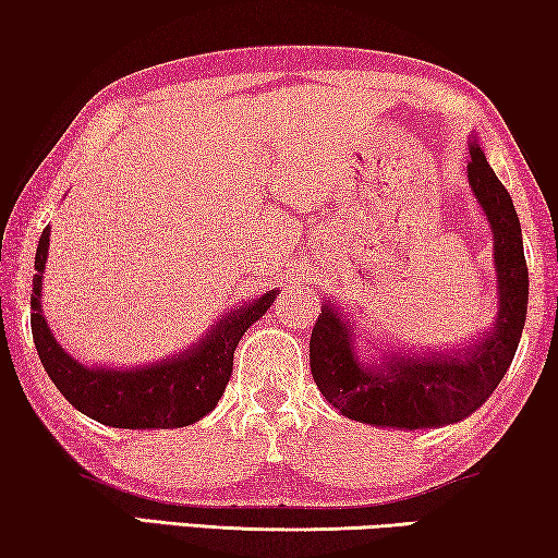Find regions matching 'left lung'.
Returning a JSON list of instances; mask_svg holds the SVG:
<instances>
[{
  "label": "left lung",
  "mask_w": 558,
  "mask_h": 558,
  "mask_svg": "<svg viewBox=\"0 0 558 558\" xmlns=\"http://www.w3.org/2000/svg\"><path fill=\"white\" fill-rule=\"evenodd\" d=\"M468 180L493 231L498 277L495 327L457 353L384 350L376 361L363 363L353 323L327 300L312 327L310 368L319 391L342 416L393 429H432L462 422L483 407L513 363L529 310L521 220L477 140L470 142Z\"/></svg>",
  "instance_id": "1"
}]
</instances>
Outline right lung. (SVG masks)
Returning a JSON list of instances; mask_svg holds the SVG:
<instances>
[{
    "label": "right lung",
    "mask_w": 558,
    "mask_h": 558,
    "mask_svg": "<svg viewBox=\"0 0 558 558\" xmlns=\"http://www.w3.org/2000/svg\"><path fill=\"white\" fill-rule=\"evenodd\" d=\"M48 246L50 226L37 243V274L29 294V325L37 355L58 391L81 414L117 429H178L210 414L231 378L235 345L277 296V289H271L258 300L231 310L201 342L174 357L142 368H88L65 353L43 315V274Z\"/></svg>",
    "instance_id": "obj_1"
}]
</instances>
